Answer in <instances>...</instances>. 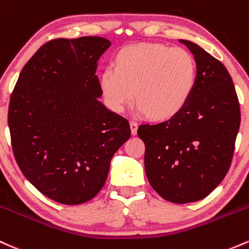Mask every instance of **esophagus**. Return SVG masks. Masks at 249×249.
Segmentation results:
<instances>
[{"label":"esophagus","mask_w":249,"mask_h":249,"mask_svg":"<svg viewBox=\"0 0 249 249\" xmlns=\"http://www.w3.org/2000/svg\"><path fill=\"white\" fill-rule=\"evenodd\" d=\"M130 127H131V133L133 136L137 135V130H138V124L135 122V120H131L130 122Z\"/></svg>","instance_id":"1"}]
</instances>
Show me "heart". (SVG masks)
<instances>
[{
    "label": "heart",
    "instance_id": "obj_1",
    "mask_svg": "<svg viewBox=\"0 0 249 249\" xmlns=\"http://www.w3.org/2000/svg\"><path fill=\"white\" fill-rule=\"evenodd\" d=\"M99 81L113 110L123 111L136 95L139 111L154 119H169L189 102L196 85V62L183 48L136 43L120 49L116 67L104 68Z\"/></svg>",
    "mask_w": 249,
    "mask_h": 249
}]
</instances>
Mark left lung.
<instances>
[{"mask_svg": "<svg viewBox=\"0 0 249 249\" xmlns=\"http://www.w3.org/2000/svg\"><path fill=\"white\" fill-rule=\"evenodd\" d=\"M196 61L189 102L170 119L139 125L145 144L144 165L151 187L173 203L208 196L231 166L240 127V104L222 62L188 40H179Z\"/></svg>", "mask_w": 249, "mask_h": 249, "instance_id": "left-lung-1", "label": "left lung"}]
</instances>
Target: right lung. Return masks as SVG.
Wrapping results in <instances>:
<instances>
[{"label":"right lung","instance_id":"1","mask_svg":"<svg viewBox=\"0 0 249 249\" xmlns=\"http://www.w3.org/2000/svg\"><path fill=\"white\" fill-rule=\"evenodd\" d=\"M110 46L100 36L49 41L24 65L10 97L16 163L40 193L59 203L92 200L131 136L129 122L98 99V60Z\"/></svg>","mask_w":249,"mask_h":249}]
</instances>
